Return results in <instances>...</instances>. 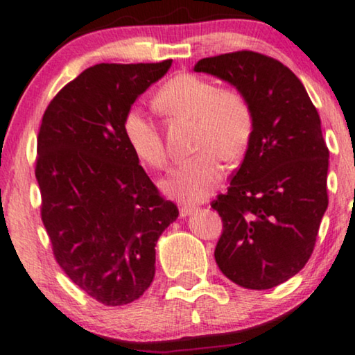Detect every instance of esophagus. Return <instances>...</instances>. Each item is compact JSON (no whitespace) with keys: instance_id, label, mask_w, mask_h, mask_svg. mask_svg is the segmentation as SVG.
Returning <instances> with one entry per match:
<instances>
[{"instance_id":"34e87169","label":"esophagus","mask_w":355,"mask_h":355,"mask_svg":"<svg viewBox=\"0 0 355 355\" xmlns=\"http://www.w3.org/2000/svg\"><path fill=\"white\" fill-rule=\"evenodd\" d=\"M196 211V207L194 205H191V204H182L181 207H179V216L181 217H187V216H191L192 212Z\"/></svg>"}]
</instances>
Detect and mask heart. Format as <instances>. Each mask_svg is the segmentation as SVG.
<instances>
[{
    "label": "heart",
    "instance_id": "1",
    "mask_svg": "<svg viewBox=\"0 0 355 355\" xmlns=\"http://www.w3.org/2000/svg\"><path fill=\"white\" fill-rule=\"evenodd\" d=\"M155 107L163 115L194 121V146L200 151L171 171L164 189L173 198L199 202L220 184L227 161L247 151L253 137L252 105L240 90L218 89L198 73H178L156 92ZM126 143L141 163L163 169L168 153L155 121L131 108L123 116Z\"/></svg>",
    "mask_w": 355,
    "mask_h": 355
}]
</instances>
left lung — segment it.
<instances>
[{"instance_id":"1","label":"left lung","mask_w":355,"mask_h":355,"mask_svg":"<svg viewBox=\"0 0 355 355\" xmlns=\"http://www.w3.org/2000/svg\"><path fill=\"white\" fill-rule=\"evenodd\" d=\"M196 72L229 82L252 105L255 126L225 194L216 261L248 290H270L308 263L327 209V150L321 118L286 65L253 51L200 59Z\"/></svg>"}]
</instances>
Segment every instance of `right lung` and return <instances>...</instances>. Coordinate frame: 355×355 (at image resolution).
<instances>
[{"mask_svg":"<svg viewBox=\"0 0 355 355\" xmlns=\"http://www.w3.org/2000/svg\"><path fill=\"white\" fill-rule=\"evenodd\" d=\"M171 62L85 69L51 100L39 128L41 218L55 261L105 306L128 304L150 288L157 239L179 216L121 128L135 100Z\"/></svg>","mask_w":355,"mask_h":355,"instance_id":"add662e5","label":"right lung"}]
</instances>
